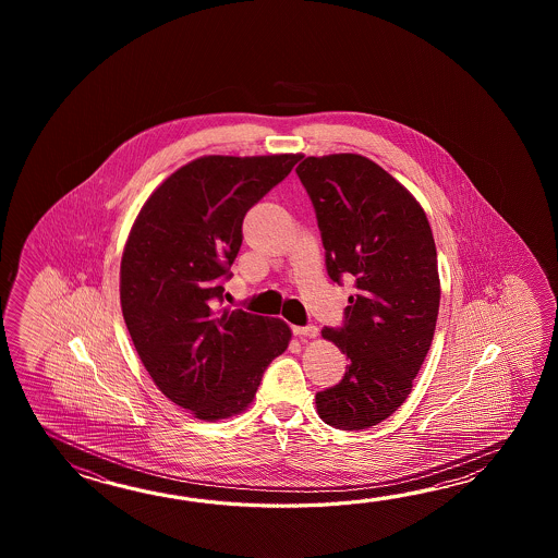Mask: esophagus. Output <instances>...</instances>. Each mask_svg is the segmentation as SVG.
<instances>
[{
	"mask_svg": "<svg viewBox=\"0 0 558 558\" xmlns=\"http://www.w3.org/2000/svg\"><path fill=\"white\" fill-rule=\"evenodd\" d=\"M293 332H295L296 337H308V339H313V337H317V335H319V329H317L315 325H305V327H299V325H295V327H293Z\"/></svg>",
	"mask_w": 558,
	"mask_h": 558,
	"instance_id": "esophagus-1",
	"label": "esophagus"
}]
</instances>
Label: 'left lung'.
Wrapping results in <instances>:
<instances>
[{
	"label": "left lung",
	"instance_id": "1",
	"mask_svg": "<svg viewBox=\"0 0 558 558\" xmlns=\"http://www.w3.org/2000/svg\"><path fill=\"white\" fill-rule=\"evenodd\" d=\"M296 175L315 207L327 274L355 279L341 327L323 339L349 359L339 385L317 392L335 428L391 416L413 389L439 315L437 247L427 215L383 167L355 154L307 157Z\"/></svg>",
	"mask_w": 558,
	"mask_h": 558
}]
</instances>
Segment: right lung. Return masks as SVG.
Instances as JSON below:
<instances>
[{"label": "right lung", "mask_w": 558, "mask_h": 558, "mask_svg": "<svg viewBox=\"0 0 558 558\" xmlns=\"http://www.w3.org/2000/svg\"><path fill=\"white\" fill-rule=\"evenodd\" d=\"M301 155H207L145 202L121 257V311L131 341L169 401L203 421L238 415L291 331L281 319L227 311L226 281L243 219Z\"/></svg>", "instance_id": "1"}]
</instances>
